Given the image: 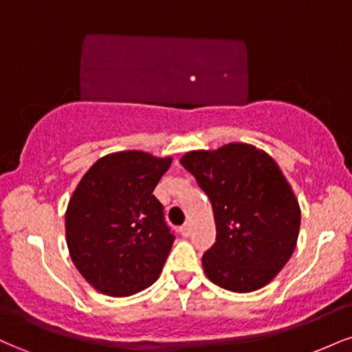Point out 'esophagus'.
Here are the masks:
<instances>
[{
	"label": "esophagus",
	"mask_w": 352,
	"mask_h": 352,
	"mask_svg": "<svg viewBox=\"0 0 352 352\" xmlns=\"http://www.w3.org/2000/svg\"><path fill=\"white\" fill-rule=\"evenodd\" d=\"M180 233H182V236H185V238L190 236V233H192V225H190V223H185L184 227L180 228Z\"/></svg>",
	"instance_id": "esophagus-1"
}]
</instances>
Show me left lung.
<instances>
[{
	"mask_svg": "<svg viewBox=\"0 0 352 352\" xmlns=\"http://www.w3.org/2000/svg\"><path fill=\"white\" fill-rule=\"evenodd\" d=\"M180 164L207 193L215 245L201 258L213 285L233 293L263 288L296 248L301 208L292 185L268 152L245 142L190 151Z\"/></svg>",
	"mask_w": 352,
	"mask_h": 352,
	"instance_id": "obj_1",
	"label": "left lung"
}]
</instances>
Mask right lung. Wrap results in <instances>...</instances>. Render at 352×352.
I'll return each mask as SVG.
<instances>
[{
	"label": "right lung",
	"instance_id": "right-lung-1",
	"mask_svg": "<svg viewBox=\"0 0 352 352\" xmlns=\"http://www.w3.org/2000/svg\"><path fill=\"white\" fill-rule=\"evenodd\" d=\"M172 157L120 151L91 165L66 208V243L96 292L124 298L148 288L173 243L153 188Z\"/></svg>",
	"mask_w": 352,
	"mask_h": 352
}]
</instances>
